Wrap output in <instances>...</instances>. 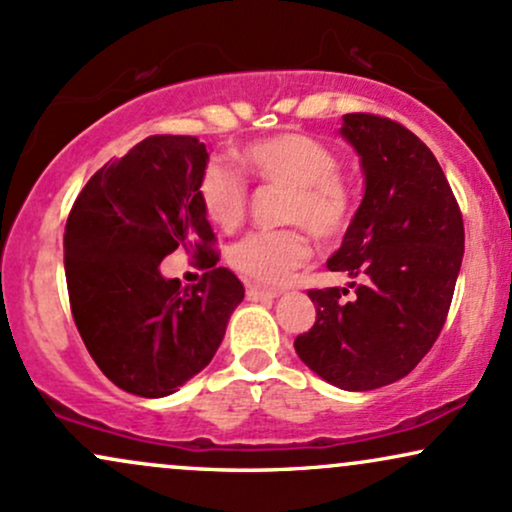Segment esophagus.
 I'll list each match as a JSON object with an SVG mask.
<instances>
[{
	"mask_svg": "<svg viewBox=\"0 0 512 512\" xmlns=\"http://www.w3.org/2000/svg\"><path fill=\"white\" fill-rule=\"evenodd\" d=\"M278 290H268V287H258V285H249L246 287V299L249 302H263V299H275L278 297Z\"/></svg>",
	"mask_w": 512,
	"mask_h": 512,
	"instance_id": "esophagus-1",
	"label": "esophagus"
}]
</instances>
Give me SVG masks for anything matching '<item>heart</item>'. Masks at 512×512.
<instances>
[{
    "instance_id": "heart-1",
    "label": "heart",
    "mask_w": 512,
    "mask_h": 512,
    "mask_svg": "<svg viewBox=\"0 0 512 512\" xmlns=\"http://www.w3.org/2000/svg\"><path fill=\"white\" fill-rule=\"evenodd\" d=\"M242 160L266 186L285 189L280 220L304 225L318 239H333L352 218V191L338 174V158L316 138L275 134L249 143ZM198 198L206 215L222 230L244 220L249 189L244 174L230 162L213 158L198 179ZM311 246L302 227L246 234L230 251V263L244 278L261 285H282L309 258Z\"/></svg>"
}]
</instances>
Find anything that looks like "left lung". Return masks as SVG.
Segmentation results:
<instances>
[{
  "mask_svg": "<svg viewBox=\"0 0 512 512\" xmlns=\"http://www.w3.org/2000/svg\"><path fill=\"white\" fill-rule=\"evenodd\" d=\"M357 150L364 198L328 270L347 287L311 290L316 323L294 340L299 359L342 390L400 381L446 323L465 254V227L450 184L410 129L378 114L342 117Z\"/></svg>",
  "mask_w": 512,
  "mask_h": 512,
  "instance_id": "8db88e82",
  "label": "left lung"
}]
</instances>
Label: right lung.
Segmentation results:
<instances>
[{"label":"right lung","instance_id":"obj_1","mask_svg":"<svg viewBox=\"0 0 512 512\" xmlns=\"http://www.w3.org/2000/svg\"><path fill=\"white\" fill-rule=\"evenodd\" d=\"M206 165L196 136H148L88 179L66 220L76 328L102 374L131 395L165 398L206 369L244 299L237 275L215 268V234L198 198ZM177 245L211 268L184 291L159 273Z\"/></svg>","mask_w":512,"mask_h":512}]
</instances>
